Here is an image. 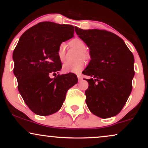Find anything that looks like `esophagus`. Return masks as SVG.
I'll return each instance as SVG.
<instances>
[{
    "mask_svg": "<svg viewBox=\"0 0 148 148\" xmlns=\"http://www.w3.org/2000/svg\"><path fill=\"white\" fill-rule=\"evenodd\" d=\"M77 78H78V80H79V82H81V81H82V80L83 79L82 77L80 75H77Z\"/></svg>",
    "mask_w": 148,
    "mask_h": 148,
    "instance_id": "34e87169",
    "label": "esophagus"
}]
</instances>
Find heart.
<instances>
[{"mask_svg":"<svg viewBox=\"0 0 148 148\" xmlns=\"http://www.w3.org/2000/svg\"><path fill=\"white\" fill-rule=\"evenodd\" d=\"M69 46L74 47L79 50L78 54L79 58L82 56V58H87L88 56V52L86 51V45L85 42L82 39L79 38H75L70 40ZM65 48L66 46L64 43H61L58 46L57 50V55L59 60L63 62L65 60ZM84 67V62L82 60H79L74 62H66L62 66V70L65 73H79Z\"/></svg>","mask_w":148,"mask_h":148,"instance_id":"b5f03b06","label":"heart"}]
</instances>
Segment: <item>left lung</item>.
I'll return each mask as SVG.
<instances>
[{
  "label": "left lung",
  "mask_w": 148,
  "mask_h": 148,
  "mask_svg": "<svg viewBox=\"0 0 148 148\" xmlns=\"http://www.w3.org/2000/svg\"><path fill=\"white\" fill-rule=\"evenodd\" d=\"M75 32L90 48L91 60L82 73L90 86L86 104L91 112L102 119L116 116L132 90L134 56L125 42L112 32L101 29Z\"/></svg>",
  "instance_id": "8db88e82"
}]
</instances>
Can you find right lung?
<instances>
[{"label":"right lung","mask_w":148,"mask_h":148,"mask_svg":"<svg viewBox=\"0 0 148 148\" xmlns=\"http://www.w3.org/2000/svg\"><path fill=\"white\" fill-rule=\"evenodd\" d=\"M73 34V25L41 22L22 34L14 50L13 73L18 90L36 114L48 116L59 110L68 90L78 82L72 73L50 77L62 68L58 46Z\"/></svg>","instance_id":"obj_1"}]
</instances>
